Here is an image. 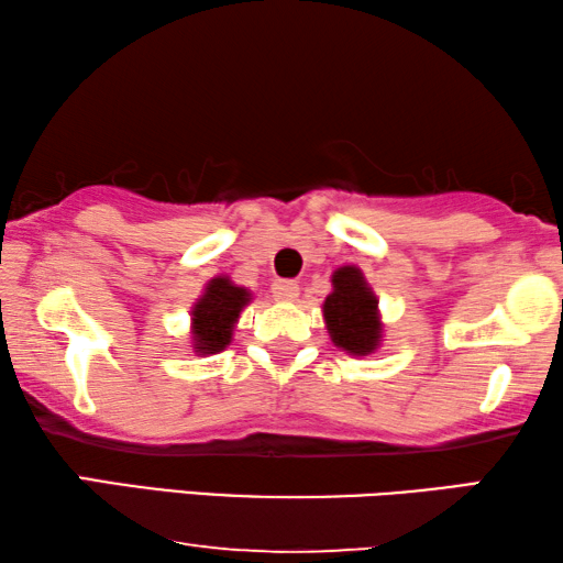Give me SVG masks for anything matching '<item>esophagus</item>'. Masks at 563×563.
<instances>
[{
	"label": "esophagus",
	"mask_w": 563,
	"mask_h": 563,
	"mask_svg": "<svg viewBox=\"0 0 563 563\" xmlns=\"http://www.w3.org/2000/svg\"><path fill=\"white\" fill-rule=\"evenodd\" d=\"M272 297L276 302H291V299L299 297V284L291 279H276L272 284Z\"/></svg>",
	"instance_id": "esophagus-1"
}]
</instances>
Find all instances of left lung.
Returning a JSON list of instances; mask_svg holds the SVG:
<instances>
[{"label": "left lung", "mask_w": 563, "mask_h": 563, "mask_svg": "<svg viewBox=\"0 0 563 563\" xmlns=\"http://www.w3.org/2000/svg\"><path fill=\"white\" fill-rule=\"evenodd\" d=\"M330 282H333V291L322 305L330 338L345 353L368 356L379 349L382 341L379 299L374 297L356 266H341L330 276Z\"/></svg>", "instance_id": "1"}]
</instances>
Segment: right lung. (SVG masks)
I'll return each mask as SVG.
<instances>
[{
  "mask_svg": "<svg viewBox=\"0 0 563 563\" xmlns=\"http://www.w3.org/2000/svg\"><path fill=\"white\" fill-rule=\"evenodd\" d=\"M251 302V291L238 287L228 276H214L205 287V295L191 307V338L199 356H210L228 349L233 328L243 307Z\"/></svg>",
  "mask_w": 563,
  "mask_h": 563,
  "instance_id": "1",
  "label": "right lung"
}]
</instances>
